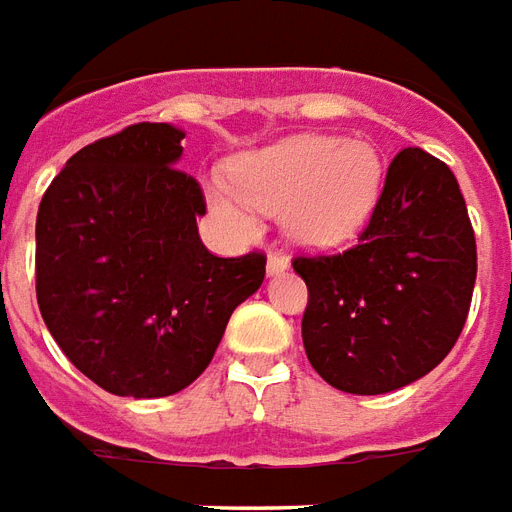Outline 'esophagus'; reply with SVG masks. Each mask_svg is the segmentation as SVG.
<instances>
[{
  "label": "esophagus",
  "mask_w": 512,
  "mask_h": 512,
  "mask_svg": "<svg viewBox=\"0 0 512 512\" xmlns=\"http://www.w3.org/2000/svg\"><path fill=\"white\" fill-rule=\"evenodd\" d=\"M288 270V256H283V253L278 251H270V256H267V272L270 275H280V272Z\"/></svg>",
  "instance_id": "1"
}]
</instances>
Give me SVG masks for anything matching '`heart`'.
<instances>
[{
	"label": "heart",
	"instance_id": "obj_1",
	"mask_svg": "<svg viewBox=\"0 0 512 512\" xmlns=\"http://www.w3.org/2000/svg\"><path fill=\"white\" fill-rule=\"evenodd\" d=\"M383 159L367 140L299 134L232 164V183L207 180V202L234 234L251 237L259 213H283L291 240L332 248L378 205Z\"/></svg>",
	"mask_w": 512,
	"mask_h": 512
}]
</instances>
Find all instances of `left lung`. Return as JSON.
Returning <instances> with one entry per match:
<instances>
[{
  "label": "left lung",
  "mask_w": 512,
  "mask_h": 512,
  "mask_svg": "<svg viewBox=\"0 0 512 512\" xmlns=\"http://www.w3.org/2000/svg\"><path fill=\"white\" fill-rule=\"evenodd\" d=\"M291 264L307 283L302 340L313 370L348 394H386L451 353L470 313L478 251L451 167L402 148L359 242Z\"/></svg>",
  "instance_id": "8db88e82"
}]
</instances>
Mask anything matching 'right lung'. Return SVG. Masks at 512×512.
Returning a JSON list of instances; mask_svg holds the SVG:
<instances>
[{"mask_svg":"<svg viewBox=\"0 0 512 512\" xmlns=\"http://www.w3.org/2000/svg\"><path fill=\"white\" fill-rule=\"evenodd\" d=\"M183 137L145 121L91 142L37 213L42 321L64 356L118 397H169L194 383L234 307L264 280V253L221 259L199 240L207 205L175 167Z\"/></svg>","mask_w":512,"mask_h":512,"instance_id":"add662e5","label":"right lung"}]
</instances>
